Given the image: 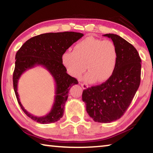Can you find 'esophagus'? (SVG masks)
Masks as SVG:
<instances>
[{
  "label": "esophagus",
  "mask_w": 153,
  "mask_h": 153,
  "mask_svg": "<svg viewBox=\"0 0 153 153\" xmlns=\"http://www.w3.org/2000/svg\"><path fill=\"white\" fill-rule=\"evenodd\" d=\"M80 84H81V86H82V88H83L84 89H87V88H88V86L86 84H84V83H81Z\"/></svg>",
  "instance_id": "34e87169"
}]
</instances>
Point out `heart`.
Here are the masks:
<instances>
[{"label":"heart","mask_w":153,"mask_h":153,"mask_svg":"<svg viewBox=\"0 0 153 153\" xmlns=\"http://www.w3.org/2000/svg\"><path fill=\"white\" fill-rule=\"evenodd\" d=\"M118 57L117 47L113 42L89 37L77 43L73 52H65L62 63L75 78L79 79L86 69L84 80L101 83L112 76Z\"/></svg>","instance_id":"1"}]
</instances>
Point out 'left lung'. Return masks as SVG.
<instances>
[{"mask_svg":"<svg viewBox=\"0 0 153 153\" xmlns=\"http://www.w3.org/2000/svg\"><path fill=\"white\" fill-rule=\"evenodd\" d=\"M117 47L118 57L115 71L100 85L84 90L82 101L94 121L108 123L124 114L139 88L141 59L131 43L114 34H105Z\"/></svg>","mask_w":153,"mask_h":153,"instance_id":"left-lung-1","label":"left lung"}]
</instances>
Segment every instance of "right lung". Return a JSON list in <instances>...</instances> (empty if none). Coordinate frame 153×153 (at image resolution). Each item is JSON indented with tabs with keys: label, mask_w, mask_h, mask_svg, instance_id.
<instances>
[{
	"label": "right lung",
	"mask_w": 153,
	"mask_h": 153,
	"mask_svg": "<svg viewBox=\"0 0 153 153\" xmlns=\"http://www.w3.org/2000/svg\"><path fill=\"white\" fill-rule=\"evenodd\" d=\"M80 33H49L35 36L24 43L16 55V65L13 74V89L19 105L26 116L41 124H48L59 120L64 114L65 105L70 88L78 84L70 76L62 63V56L73 43L82 37ZM41 65L54 77L56 83L55 102L50 112L45 116L35 117L23 108L17 93V83L21 75L26 70Z\"/></svg>",
	"instance_id": "obj_1"
}]
</instances>
